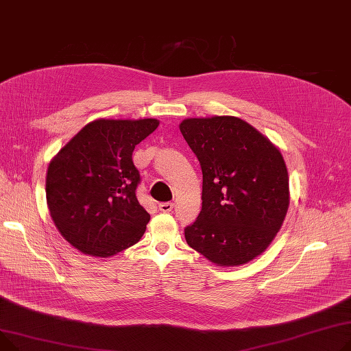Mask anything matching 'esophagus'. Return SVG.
Returning a JSON list of instances; mask_svg holds the SVG:
<instances>
[{
	"label": "esophagus",
	"instance_id": "esophagus-1",
	"mask_svg": "<svg viewBox=\"0 0 351 351\" xmlns=\"http://www.w3.org/2000/svg\"><path fill=\"white\" fill-rule=\"evenodd\" d=\"M173 208H174V204H173V202H161V204L158 205V210H160L161 213H171Z\"/></svg>",
	"mask_w": 351,
	"mask_h": 351
}]
</instances>
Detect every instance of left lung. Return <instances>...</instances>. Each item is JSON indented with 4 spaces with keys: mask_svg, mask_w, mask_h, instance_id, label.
I'll list each match as a JSON object with an SVG mask.
<instances>
[{
    "mask_svg": "<svg viewBox=\"0 0 351 351\" xmlns=\"http://www.w3.org/2000/svg\"><path fill=\"white\" fill-rule=\"evenodd\" d=\"M180 130L202 170V207L184 230L185 241L221 266L255 259L289 208V176L279 149L234 116L184 119Z\"/></svg>",
    "mask_w": 351,
    "mask_h": 351,
    "instance_id": "obj_1",
    "label": "left lung"
}]
</instances>
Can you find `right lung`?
<instances>
[{"label": "right lung", "instance_id": "obj_1", "mask_svg": "<svg viewBox=\"0 0 351 351\" xmlns=\"http://www.w3.org/2000/svg\"><path fill=\"white\" fill-rule=\"evenodd\" d=\"M157 119H97L51 160L47 202L60 235L85 255L108 258L140 241L150 214L136 189L137 144L158 128Z\"/></svg>", "mask_w": 351, "mask_h": 351}]
</instances>
